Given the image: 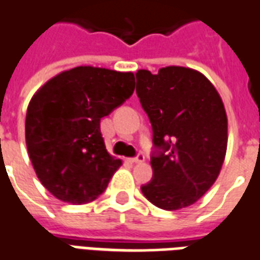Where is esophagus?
I'll list each match as a JSON object with an SVG mask.
<instances>
[{
  "label": "esophagus",
  "mask_w": 260,
  "mask_h": 260,
  "mask_svg": "<svg viewBox=\"0 0 260 260\" xmlns=\"http://www.w3.org/2000/svg\"><path fill=\"white\" fill-rule=\"evenodd\" d=\"M131 160H132V163H142V161H145V155H143V153H138V155H136L135 157H132Z\"/></svg>",
  "instance_id": "34e87169"
}]
</instances>
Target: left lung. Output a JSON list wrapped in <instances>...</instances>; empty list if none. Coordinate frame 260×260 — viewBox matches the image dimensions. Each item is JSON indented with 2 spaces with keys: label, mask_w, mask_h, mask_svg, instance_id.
<instances>
[{
  "label": "left lung",
  "mask_w": 260,
  "mask_h": 260,
  "mask_svg": "<svg viewBox=\"0 0 260 260\" xmlns=\"http://www.w3.org/2000/svg\"><path fill=\"white\" fill-rule=\"evenodd\" d=\"M136 94L153 131V177L143 196L168 211L191 206L218 177L228 142L222 100L197 70H138Z\"/></svg>",
  "instance_id": "left-lung-1"
}]
</instances>
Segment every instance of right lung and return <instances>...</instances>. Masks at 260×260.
<instances>
[{
  "label": "right lung",
  "mask_w": 260,
  "mask_h": 260,
  "mask_svg": "<svg viewBox=\"0 0 260 260\" xmlns=\"http://www.w3.org/2000/svg\"><path fill=\"white\" fill-rule=\"evenodd\" d=\"M134 90L131 72L79 66L35 92L25 121L26 148L38 179L56 199L86 204L104 193L122 161L107 152L100 121Z\"/></svg>",
  "instance_id": "right-lung-1"
}]
</instances>
